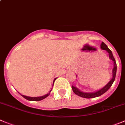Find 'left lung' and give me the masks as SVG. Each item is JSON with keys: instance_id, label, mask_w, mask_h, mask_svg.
Returning <instances> with one entry per match:
<instances>
[{"instance_id": "1", "label": "left lung", "mask_w": 125, "mask_h": 125, "mask_svg": "<svg viewBox=\"0 0 125 125\" xmlns=\"http://www.w3.org/2000/svg\"><path fill=\"white\" fill-rule=\"evenodd\" d=\"M101 47L102 50H105V51H107L108 53H109V58L114 62V69H113L112 73H113V77L112 79L110 80L108 83L105 86L102 88L100 90L97 91L95 92V93H83V92L80 91L79 89H78L76 87H74L73 86H72V89H73V91L74 92V93L75 94H76L77 95H78V96L81 97H84V98H86V99H91V98H94V97H99L100 95H102L103 94H104L105 92H107V91L109 89L110 87L112 85L113 83L114 82L115 79V76H116V61H115V58L114 57V55L112 54V51H110L109 49H108V47L105 44L104 42H102V44H101Z\"/></svg>"}]
</instances>
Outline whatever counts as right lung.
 Returning <instances> with one entry per match:
<instances>
[{"instance_id": "obj_1", "label": "right lung", "mask_w": 125, "mask_h": 125, "mask_svg": "<svg viewBox=\"0 0 125 125\" xmlns=\"http://www.w3.org/2000/svg\"><path fill=\"white\" fill-rule=\"evenodd\" d=\"M55 80H56V78L54 80H53V83H54V81H55ZM52 89H51V91H50L49 93H48V94H45V95H43V96H41V97H32L25 96V95H21V94H20V95H22V96H23V97L24 98V99L28 100V101H41V100L44 99H45V98H46L47 96H49V94H50V93H51V91H52Z\"/></svg>"}]
</instances>
